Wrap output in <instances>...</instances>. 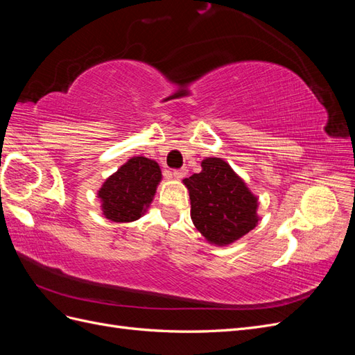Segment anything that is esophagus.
I'll list each match as a JSON object with an SVG mask.
<instances>
[{
    "mask_svg": "<svg viewBox=\"0 0 355 355\" xmlns=\"http://www.w3.org/2000/svg\"><path fill=\"white\" fill-rule=\"evenodd\" d=\"M187 173H188V170H187L185 167H182V168H175L173 171H171V175H173V178H176V179L185 178V176H187Z\"/></svg>",
    "mask_w": 355,
    "mask_h": 355,
    "instance_id": "34e87169",
    "label": "esophagus"
}]
</instances>
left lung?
Here are the masks:
<instances>
[{"mask_svg":"<svg viewBox=\"0 0 355 355\" xmlns=\"http://www.w3.org/2000/svg\"><path fill=\"white\" fill-rule=\"evenodd\" d=\"M184 184L189 191L191 219L209 243L231 244L257 225V198L222 158L202 159L200 173Z\"/></svg>","mask_w":355,"mask_h":355,"instance_id":"obj_1","label":"left lung"}]
</instances>
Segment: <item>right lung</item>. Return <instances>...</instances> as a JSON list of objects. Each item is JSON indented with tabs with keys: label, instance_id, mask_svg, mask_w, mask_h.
Returning <instances> with one entry per match:
<instances>
[{
	"label": "right lung",
	"instance_id": "right-lung-1",
	"mask_svg": "<svg viewBox=\"0 0 355 355\" xmlns=\"http://www.w3.org/2000/svg\"><path fill=\"white\" fill-rule=\"evenodd\" d=\"M161 170L154 159L133 157L103 182L98 196L102 211L112 222H133L151 204Z\"/></svg>",
	"mask_w": 355,
	"mask_h": 355
}]
</instances>
